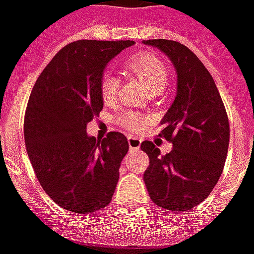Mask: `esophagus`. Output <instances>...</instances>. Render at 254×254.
Returning <instances> with one entry per match:
<instances>
[{"instance_id":"obj_1","label":"esophagus","mask_w":254,"mask_h":254,"mask_svg":"<svg viewBox=\"0 0 254 254\" xmlns=\"http://www.w3.org/2000/svg\"><path fill=\"white\" fill-rule=\"evenodd\" d=\"M127 143H129V150L130 151H137V150L140 149L141 140L137 139V137H134V136H129L127 137Z\"/></svg>"}]
</instances>
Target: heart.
Segmentation results:
<instances>
[{"instance_id": "obj_1", "label": "heart", "mask_w": 254, "mask_h": 254, "mask_svg": "<svg viewBox=\"0 0 254 254\" xmlns=\"http://www.w3.org/2000/svg\"><path fill=\"white\" fill-rule=\"evenodd\" d=\"M127 66L139 77V80L144 84L149 93L163 91L165 89L168 80V70L164 62L156 55L149 53L134 55L130 60H127ZM100 91L104 101L107 103L113 101L117 97V91H118L117 77L111 73H104L100 82ZM120 122L124 127L136 132L144 125V118L139 114L124 113L120 117Z\"/></svg>"}]
</instances>
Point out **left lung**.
Segmentation results:
<instances>
[{
	"label": "left lung",
	"instance_id": "1",
	"mask_svg": "<svg viewBox=\"0 0 254 254\" xmlns=\"http://www.w3.org/2000/svg\"><path fill=\"white\" fill-rule=\"evenodd\" d=\"M168 57L177 72V94L161 120L160 136L172 141L161 156L149 140L143 175L150 199L171 211H188L210 194L221 177L229 144V124L213 76L189 48L172 40H143Z\"/></svg>",
	"mask_w": 254,
	"mask_h": 254
}]
</instances>
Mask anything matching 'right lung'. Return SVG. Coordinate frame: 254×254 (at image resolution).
Masks as SVG:
<instances>
[{
  "label": "right lung",
  "mask_w": 254,
  "mask_h": 254,
  "mask_svg": "<svg viewBox=\"0 0 254 254\" xmlns=\"http://www.w3.org/2000/svg\"><path fill=\"white\" fill-rule=\"evenodd\" d=\"M134 41L79 40L51 60L33 87L25 115L27 156L41 188L58 206L91 214L110 204L127 139L89 136L103 110L100 82L107 65Z\"/></svg>",
  "instance_id": "1"
}]
</instances>
